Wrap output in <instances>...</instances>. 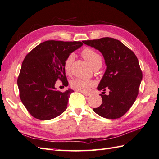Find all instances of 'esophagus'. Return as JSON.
<instances>
[{
	"mask_svg": "<svg viewBox=\"0 0 159 159\" xmlns=\"http://www.w3.org/2000/svg\"><path fill=\"white\" fill-rule=\"evenodd\" d=\"M82 93L84 96H89V95H90V93H84V92H82Z\"/></svg>",
	"mask_w": 159,
	"mask_h": 159,
	"instance_id": "esophagus-1",
	"label": "esophagus"
}]
</instances>
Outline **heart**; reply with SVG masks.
Masks as SVG:
<instances>
[{
  "instance_id": "obj_1",
  "label": "heart",
  "mask_w": 159,
  "mask_h": 159,
  "mask_svg": "<svg viewBox=\"0 0 159 159\" xmlns=\"http://www.w3.org/2000/svg\"><path fill=\"white\" fill-rule=\"evenodd\" d=\"M82 56L87 60V62L90 64L93 69L97 66H101V65H102V58H101V56L91 48L84 49L82 52ZM73 60H74L73 54L69 55L65 60L64 64V70L66 74H69L70 72ZM95 85V83L93 80L81 79H75L71 80L70 82V87L73 89L77 91L84 93L89 92Z\"/></svg>"
}]
</instances>
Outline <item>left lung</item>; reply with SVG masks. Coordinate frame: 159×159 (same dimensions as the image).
Returning <instances> with one entry per match:
<instances>
[{
    "instance_id": "8db88e82",
    "label": "left lung",
    "mask_w": 159,
    "mask_h": 159,
    "mask_svg": "<svg viewBox=\"0 0 159 159\" xmlns=\"http://www.w3.org/2000/svg\"><path fill=\"white\" fill-rule=\"evenodd\" d=\"M102 54L106 70L97 87L102 90L103 103L94 108L97 114L107 119H117L123 116L135 102L142 73L138 60L134 53L120 41L103 38L83 41ZM108 88V95L104 91Z\"/></svg>"
}]
</instances>
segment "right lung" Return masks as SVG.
I'll return each mask as SVG.
<instances>
[{
  "mask_svg": "<svg viewBox=\"0 0 159 159\" xmlns=\"http://www.w3.org/2000/svg\"><path fill=\"white\" fill-rule=\"evenodd\" d=\"M80 42L50 40L39 44L28 54L17 79L20 98L35 118L49 120L66 110L70 95L74 91L56 90V82L68 83L64 64L71 53L83 46Z\"/></svg>",
  "mask_w": 159,
  "mask_h": 159,
  "instance_id": "obj_1",
  "label": "right lung"
}]
</instances>
